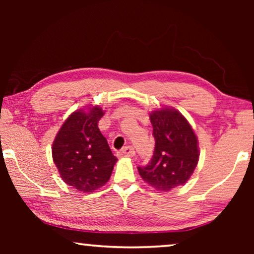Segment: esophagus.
<instances>
[{"label":"esophagus","mask_w":254,"mask_h":254,"mask_svg":"<svg viewBox=\"0 0 254 254\" xmlns=\"http://www.w3.org/2000/svg\"><path fill=\"white\" fill-rule=\"evenodd\" d=\"M135 154V150L131 145H127V147H124L123 149L120 150L119 152V156L121 157H134Z\"/></svg>","instance_id":"esophagus-1"}]
</instances>
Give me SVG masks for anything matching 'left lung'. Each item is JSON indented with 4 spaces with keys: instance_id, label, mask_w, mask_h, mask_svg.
Returning a JSON list of instances; mask_svg holds the SVG:
<instances>
[{
    "instance_id": "1",
    "label": "left lung",
    "mask_w": 254,
    "mask_h": 254,
    "mask_svg": "<svg viewBox=\"0 0 254 254\" xmlns=\"http://www.w3.org/2000/svg\"><path fill=\"white\" fill-rule=\"evenodd\" d=\"M154 151L145 166L137 167L145 183L169 191L190 178L198 162L197 137L187 120L176 110L162 109L150 114Z\"/></svg>"
}]
</instances>
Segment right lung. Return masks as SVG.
<instances>
[{
	"instance_id": "1",
	"label": "right lung",
	"mask_w": 254,
	"mask_h": 254,
	"mask_svg": "<svg viewBox=\"0 0 254 254\" xmlns=\"http://www.w3.org/2000/svg\"><path fill=\"white\" fill-rule=\"evenodd\" d=\"M103 115L98 106L74 112L54 141L53 158L60 176L79 191L92 192L104 186L118 160L97 127Z\"/></svg>"
}]
</instances>
